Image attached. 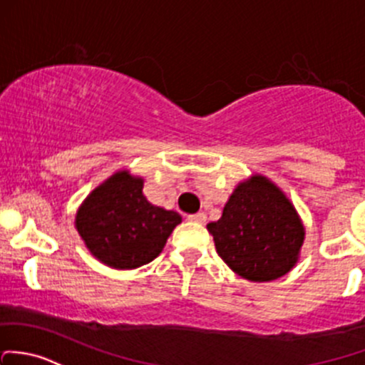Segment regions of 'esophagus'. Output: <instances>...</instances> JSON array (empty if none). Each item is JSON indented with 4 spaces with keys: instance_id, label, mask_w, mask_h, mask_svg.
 I'll use <instances>...</instances> for the list:
<instances>
[{
    "instance_id": "obj_1",
    "label": "esophagus",
    "mask_w": 365,
    "mask_h": 365,
    "mask_svg": "<svg viewBox=\"0 0 365 365\" xmlns=\"http://www.w3.org/2000/svg\"><path fill=\"white\" fill-rule=\"evenodd\" d=\"M189 220L190 222H197V224H205V222H206V213L199 212V213H195V215H189Z\"/></svg>"
}]
</instances>
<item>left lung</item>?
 <instances>
[{"label": "left lung", "instance_id": "1", "mask_svg": "<svg viewBox=\"0 0 365 365\" xmlns=\"http://www.w3.org/2000/svg\"><path fill=\"white\" fill-rule=\"evenodd\" d=\"M206 229L222 260L237 276L255 283L290 273L301 259L306 237L294 202L259 173L234 187L222 217Z\"/></svg>", "mask_w": 365, "mask_h": 365}]
</instances>
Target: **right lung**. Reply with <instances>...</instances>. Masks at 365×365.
<instances>
[{
    "label": "right lung",
    "mask_w": 365,
    "mask_h": 365,
    "mask_svg": "<svg viewBox=\"0 0 365 365\" xmlns=\"http://www.w3.org/2000/svg\"><path fill=\"white\" fill-rule=\"evenodd\" d=\"M143 176L118 170L78 206L75 227L94 259L112 269H136L163 252L182 215L152 205Z\"/></svg>",
    "instance_id": "obj_1"
}]
</instances>
